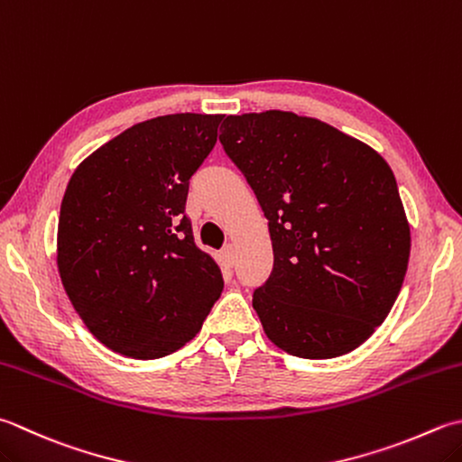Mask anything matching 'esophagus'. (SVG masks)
I'll return each mask as SVG.
<instances>
[{
	"instance_id": "esophagus-1",
	"label": "esophagus",
	"mask_w": 462,
	"mask_h": 462,
	"mask_svg": "<svg viewBox=\"0 0 462 462\" xmlns=\"http://www.w3.org/2000/svg\"><path fill=\"white\" fill-rule=\"evenodd\" d=\"M222 256H224V260H226V264L234 266V260H236V252H234L232 244H226L224 250H222Z\"/></svg>"
}]
</instances>
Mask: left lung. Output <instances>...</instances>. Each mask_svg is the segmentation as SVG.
I'll list each match as a JSON object with an SVG mask.
<instances>
[{"label": "left lung", "mask_w": 462, "mask_h": 462, "mask_svg": "<svg viewBox=\"0 0 462 462\" xmlns=\"http://www.w3.org/2000/svg\"><path fill=\"white\" fill-rule=\"evenodd\" d=\"M224 152L268 218L274 268L252 306L288 355L337 358L366 342L401 292L411 226L368 143L292 112L228 116Z\"/></svg>", "instance_id": "obj_1"}]
</instances>
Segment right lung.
<instances>
[{
  "mask_svg": "<svg viewBox=\"0 0 462 462\" xmlns=\"http://www.w3.org/2000/svg\"><path fill=\"white\" fill-rule=\"evenodd\" d=\"M222 114L134 124L81 162L63 194L58 273L88 330L122 356H168L202 328L224 280L184 216Z\"/></svg>",
  "mask_w": 462,
  "mask_h": 462,
  "instance_id": "obj_1",
  "label": "right lung"
}]
</instances>
